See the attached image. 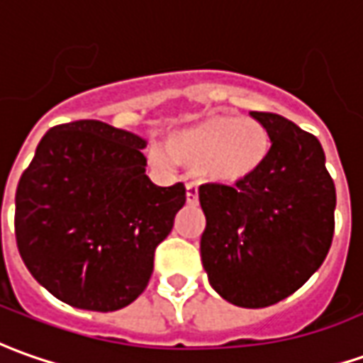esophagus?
<instances>
[{"mask_svg": "<svg viewBox=\"0 0 363 363\" xmlns=\"http://www.w3.org/2000/svg\"><path fill=\"white\" fill-rule=\"evenodd\" d=\"M199 202V189L194 184H186V204H196Z\"/></svg>", "mask_w": 363, "mask_h": 363, "instance_id": "1", "label": "esophagus"}]
</instances>
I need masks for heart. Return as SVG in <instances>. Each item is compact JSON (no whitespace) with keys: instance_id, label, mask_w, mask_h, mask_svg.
<instances>
[{"instance_id":"b5f03b06","label":"heart","mask_w":363,"mask_h":363,"mask_svg":"<svg viewBox=\"0 0 363 363\" xmlns=\"http://www.w3.org/2000/svg\"><path fill=\"white\" fill-rule=\"evenodd\" d=\"M272 149L270 133L260 121L226 113L172 130L164 150L181 167L199 171L208 182L240 184L264 167ZM155 161L164 164L167 157L155 152Z\"/></svg>"}]
</instances>
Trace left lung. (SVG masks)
Masks as SVG:
<instances>
[{"mask_svg":"<svg viewBox=\"0 0 363 363\" xmlns=\"http://www.w3.org/2000/svg\"><path fill=\"white\" fill-rule=\"evenodd\" d=\"M272 149L248 181L202 184L206 228L201 258L226 302L266 308L294 294L326 258L334 236L336 186L320 140L276 113L252 111Z\"/></svg>","mask_w":363,"mask_h":363,"instance_id":"8db88e82","label":"left lung"}]
</instances>
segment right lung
Returning a JSON list of instances; mask_svg holds the SVG:
<instances>
[{"label":"right lung","mask_w":363,"mask_h":363,"mask_svg":"<svg viewBox=\"0 0 363 363\" xmlns=\"http://www.w3.org/2000/svg\"><path fill=\"white\" fill-rule=\"evenodd\" d=\"M147 140L101 121L57 125L39 140L16 192V240L27 270L61 302L95 312L147 288L155 248L186 201L182 182L145 174Z\"/></svg>","instance_id":"add662e5"}]
</instances>
